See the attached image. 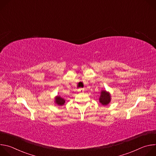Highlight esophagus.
Segmentation results:
<instances>
[{
	"mask_svg": "<svg viewBox=\"0 0 156 156\" xmlns=\"http://www.w3.org/2000/svg\"><path fill=\"white\" fill-rule=\"evenodd\" d=\"M84 91V90L83 88H80V89H78V91L80 92V93H83Z\"/></svg>",
	"mask_w": 156,
	"mask_h": 156,
	"instance_id": "34e87169",
	"label": "esophagus"
}]
</instances>
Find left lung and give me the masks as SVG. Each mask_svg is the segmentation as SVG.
Instances as JSON below:
<instances>
[{"mask_svg":"<svg viewBox=\"0 0 156 156\" xmlns=\"http://www.w3.org/2000/svg\"><path fill=\"white\" fill-rule=\"evenodd\" d=\"M110 101V95L108 93L105 91H102L101 93V96L99 98V102L102 105H107Z\"/></svg>","mask_w":156,"mask_h":156,"instance_id":"8db88e82","label":"left lung"}]
</instances>
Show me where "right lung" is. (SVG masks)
Segmentation results:
<instances>
[{
    "label": "right lung",
    "mask_w": 156,
    "mask_h": 156,
    "mask_svg": "<svg viewBox=\"0 0 156 156\" xmlns=\"http://www.w3.org/2000/svg\"><path fill=\"white\" fill-rule=\"evenodd\" d=\"M65 102V100L60 96H57V97L55 98V103H57L59 105H63Z\"/></svg>",
    "instance_id": "right-lung-1"
}]
</instances>
